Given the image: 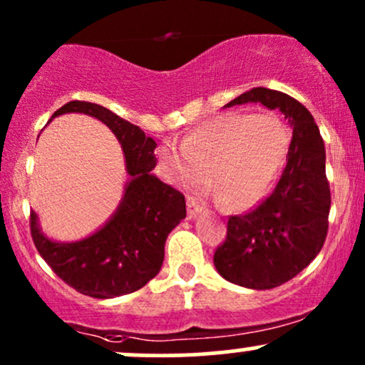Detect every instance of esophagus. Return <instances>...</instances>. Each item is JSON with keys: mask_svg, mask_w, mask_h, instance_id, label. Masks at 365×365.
<instances>
[{"mask_svg": "<svg viewBox=\"0 0 365 365\" xmlns=\"http://www.w3.org/2000/svg\"><path fill=\"white\" fill-rule=\"evenodd\" d=\"M201 213H202V207L195 202V199L189 197V201H187V215H189V218H195V216Z\"/></svg>", "mask_w": 365, "mask_h": 365, "instance_id": "34e87169", "label": "esophagus"}]
</instances>
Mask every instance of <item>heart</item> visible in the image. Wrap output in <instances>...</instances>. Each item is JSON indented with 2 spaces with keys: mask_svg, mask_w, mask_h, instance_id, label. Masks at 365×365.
<instances>
[{
  "mask_svg": "<svg viewBox=\"0 0 365 365\" xmlns=\"http://www.w3.org/2000/svg\"><path fill=\"white\" fill-rule=\"evenodd\" d=\"M291 133L275 114L218 115L202 123L182 145L158 149L164 175L183 190L210 183L228 210H247L270 194L286 161Z\"/></svg>",
  "mask_w": 365,
  "mask_h": 365,
  "instance_id": "obj_1",
  "label": "heart"
}]
</instances>
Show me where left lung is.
I'll use <instances>...</instances> for the list:
<instances>
[{
  "label": "left lung",
  "mask_w": 365,
  "mask_h": 365,
  "mask_svg": "<svg viewBox=\"0 0 365 365\" xmlns=\"http://www.w3.org/2000/svg\"><path fill=\"white\" fill-rule=\"evenodd\" d=\"M244 103L277 109L293 130V140L272 195L251 213L228 218L227 239L213 262L228 282L272 289L310 265L326 241L331 210L326 149L310 112L289 95L253 88L225 107Z\"/></svg>",
  "instance_id": "left-lung-1"
}]
</instances>
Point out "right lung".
Segmentation results:
<instances>
[{"label":"right lung","mask_w":365,"mask_h":365,"mask_svg":"<svg viewBox=\"0 0 365 365\" xmlns=\"http://www.w3.org/2000/svg\"><path fill=\"white\" fill-rule=\"evenodd\" d=\"M72 112L98 119L118 138L128 173L123 197L102 227L72 242L48 237L31 211L33 241L51 270L78 293L98 299L130 294L161 270L168 235L187 216L185 197L152 173L158 143L138 126L79 100L67 102L51 119Z\"/></svg>","instance_id":"1"}]
</instances>
